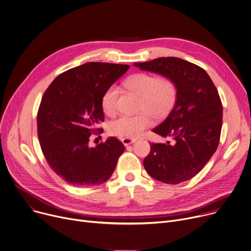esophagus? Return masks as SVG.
<instances>
[{
    "instance_id": "obj_1",
    "label": "esophagus",
    "mask_w": 251,
    "mask_h": 251,
    "mask_svg": "<svg viewBox=\"0 0 251 251\" xmlns=\"http://www.w3.org/2000/svg\"><path fill=\"white\" fill-rule=\"evenodd\" d=\"M122 141H123V143H124L125 146H128V145L132 144L133 142H135V140H134V139H131V138H123Z\"/></svg>"
}]
</instances>
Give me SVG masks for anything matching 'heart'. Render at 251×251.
Here are the masks:
<instances>
[{
  "instance_id": "heart-1",
  "label": "heart",
  "mask_w": 251,
  "mask_h": 251,
  "mask_svg": "<svg viewBox=\"0 0 251 251\" xmlns=\"http://www.w3.org/2000/svg\"><path fill=\"white\" fill-rule=\"evenodd\" d=\"M126 87L137 94L142 103L140 111L148 112L154 119L165 118L173 109L178 95V88L174 80L168 77L159 78L148 73H137L126 80ZM120 89L111 85L102 97V109L108 116H114L118 111ZM150 117L146 113L137 116H121L109 126V132L124 138L139 136L150 126Z\"/></svg>"
}]
</instances>
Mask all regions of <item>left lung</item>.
<instances>
[{
	"label": "left lung",
	"mask_w": 251,
	"mask_h": 251,
	"mask_svg": "<svg viewBox=\"0 0 251 251\" xmlns=\"http://www.w3.org/2000/svg\"><path fill=\"white\" fill-rule=\"evenodd\" d=\"M134 66L171 78L178 88L174 108L152 129L172 142L150 143L144 168L166 184L190 180L208 163L220 142L223 105L218 90L203 68L178 57H160Z\"/></svg>",
	"instance_id": "1"
}]
</instances>
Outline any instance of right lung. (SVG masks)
<instances>
[{"instance_id": "right-lung-1", "label": "right lung", "mask_w": 251, "mask_h": 251, "mask_svg": "<svg viewBox=\"0 0 251 251\" xmlns=\"http://www.w3.org/2000/svg\"><path fill=\"white\" fill-rule=\"evenodd\" d=\"M128 65L89 62L58 75L43 94L37 112V135L45 159L67 183L100 185L115 171L124 144L109 137L95 147L90 135L101 131L102 97Z\"/></svg>"}]
</instances>
